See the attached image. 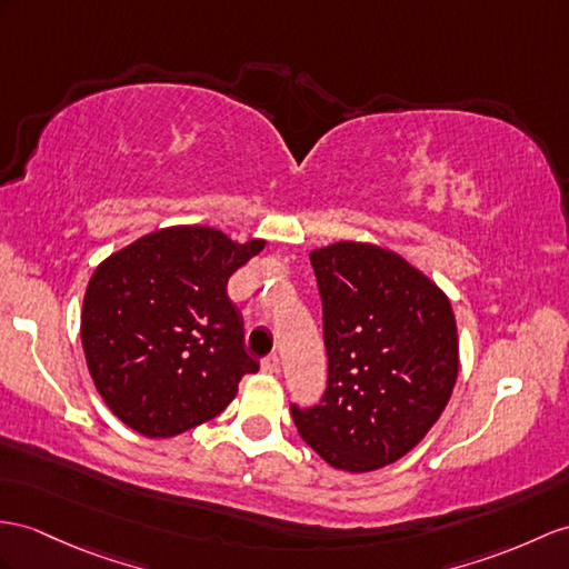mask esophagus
Wrapping results in <instances>:
<instances>
[{
	"label": "esophagus",
	"instance_id": "esophagus-1",
	"mask_svg": "<svg viewBox=\"0 0 569 569\" xmlns=\"http://www.w3.org/2000/svg\"><path fill=\"white\" fill-rule=\"evenodd\" d=\"M260 369L266 371V373H277V371H280V357H277V355H268V357L260 362Z\"/></svg>",
	"mask_w": 569,
	"mask_h": 569
}]
</instances>
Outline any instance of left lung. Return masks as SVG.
I'll list each match as a JSON object with an SVG mask.
<instances>
[{
    "label": "left lung",
    "mask_w": 569,
    "mask_h": 569,
    "mask_svg": "<svg viewBox=\"0 0 569 569\" xmlns=\"http://www.w3.org/2000/svg\"><path fill=\"white\" fill-rule=\"evenodd\" d=\"M309 258L328 389L292 418L328 466L369 473L403 459L445 412L459 377L456 316L445 289L389 248L336 241Z\"/></svg>",
    "instance_id": "obj_1"
}]
</instances>
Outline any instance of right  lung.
<instances>
[{
  "label": "right lung",
  "mask_w": 569,
  "mask_h": 569,
  "mask_svg": "<svg viewBox=\"0 0 569 569\" xmlns=\"http://www.w3.org/2000/svg\"><path fill=\"white\" fill-rule=\"evenodd\" d=\"M266 241L212 227H166L99 262L81 307V348L96 391L149 439L217 418L258 362L246 352L229 277Z\"/></svg>",
  "instance_id": "right-lung-1"
}]
</instances>
